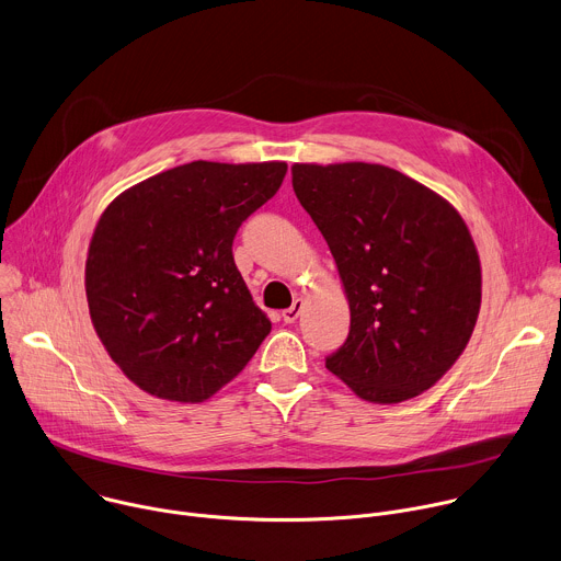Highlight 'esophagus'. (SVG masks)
Returning <instances> with one entry per match:
<instances>
[{
    "mask_svg": "<svg viewBox=\"0 0 561 561\" xmlns=\"http://www.w3.org/2000/svg\"><path fill=\"white\" fill-rule=\"evenodd\" d=\"M301 308H304V301H301V299H295V301H293V306H288L286 310H282L284 322H286V324H293L295 319L301 314Z\"/></svg>",
    "mask_w": 561,
    "mask_h": 561,
    "instance_id": "esophagus-1",
    "label": "esophagus"
}]
</instances>
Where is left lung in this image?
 Returning a JSON list of instances; mask_svg holds the SVG:
<instances>
[{"mask_svg":"<svg viewBox=\"0 0 561 561\" xmlns=\"http://www.w3.org/2000/svg\"><path fill=\"white\" fill-rule=\"evenodd\" d=\"M290 173L351 308V333L327 368L373 404L422 394L459 359L482 306L466 221L448 199L381 164H293Z\"/></svg>","mask_w":561,"mask_h":561,"instance_id":"1","label":"left lung"}]
</instances>
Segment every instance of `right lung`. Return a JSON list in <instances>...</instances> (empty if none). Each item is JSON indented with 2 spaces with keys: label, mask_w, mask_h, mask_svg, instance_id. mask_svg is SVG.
<instances>
[{
  "label": "right lung",
  "mask_w": 561,
  "mask_h": 561,
  "mask_svg": "<svg viewBox=\"0 0 561 561\" xmlns=\"http://www.w3.org/2000/svg\"><path fill=\"white\" fill-rule=\"evenodd\" d=\"M286 169L191 162L126 188L102 213L87 257L91 322L148 394L206 402L271 333L234 266L232 239Z\"/></svg>",
  "instance_id": "1"
}]
</instances>
